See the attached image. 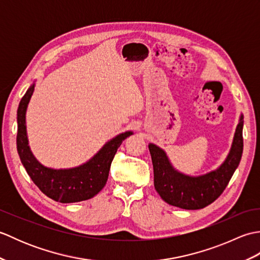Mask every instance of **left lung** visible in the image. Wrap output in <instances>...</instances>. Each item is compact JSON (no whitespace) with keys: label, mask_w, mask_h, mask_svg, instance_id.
Masks as SVG:
<instances>
[{"label":"left lung","mask_w":260,"mask_h":260,"mask_svg":"<svg viewBox=\"0 0 260 260\" xmlns=\"http://www.w3.org/2000/svg\"><path fill=\"white\" fill-rule=\"evenodd\" d=\"M244 117L237 126L233 146L223 164L208 174L187 176L175 171L167 154L154 144L148 145L154 169V186L163 200L171 206L186 210H198L217 200L234 175L244 150L242 126Z\"/></svg>","instance_id":"1"}]
</instances>
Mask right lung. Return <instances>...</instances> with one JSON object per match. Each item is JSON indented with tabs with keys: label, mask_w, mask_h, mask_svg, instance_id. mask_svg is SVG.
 <instances>
[{
	"label": "right lung",
	"mask_w": 260,
	"mask_h": 260,
	"mask_svg": "<svg viewBox=\"0 0 260 260\" xmlns=\"http://www.w3.org/2000/svg\"><path fill=\"white\" fill-rule=\"evenodd\" d=\"M33 90H35V85L26 90L18 108L16 147L22 164L41 192L54 201L73 203L91 199L106 184L110 164L121 142L133 133L126 132L116 136L91 159L78 168L69 170L45 168L32 155L30 147L27 145L25 112Z\"/></svg>",
	"instance_id": "right-lung-1"
}]
</instances>
